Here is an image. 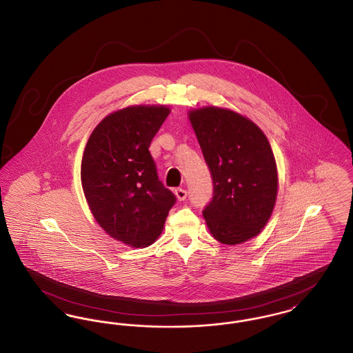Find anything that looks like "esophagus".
Wrapping results in <instances>:
<instances>
[{
  "mask_svg": "<svg viewBox=\"0 0 353 353\" xmlns=\"http://www.w3.org/2000/svg\"><path fill=\"white\" fill-rule=\"evenodd\" d=\"M174 194H176V197H177V200H179V201H184L185 199H186V196H188L186 190L183 189V188L176 189V190H174Z\"/></svg>",
  "mask_w": 353,
  "mask_h": 353,
  "instance_id": "1",
  "label": "esophagus"
}]
</instances>
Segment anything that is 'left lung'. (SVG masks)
<instances>
[{"label":"left lung","mask_w":353,"mask_h":353,"mask_svg":"<svg viewBox=\"0 0 353 353\" xmlns=\"http://www.w3.org/2000/svg\"><path fill=\"white\" fill-rule=\"evenodd\" d=\"M189 120L213 179V199L202 214L212 235L238 245L259 234L272 213L278 172L261 128L234 111L205 107Z\"/></svg>","instance_id":"obj_1"}]
</instances>
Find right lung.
Masks as SVG:
<instances>
[{
    "label": "right lung",
    "instance_id": "right-lung-1",
    "mask_svg": "<svg viewBox=\"0 0 353 353\" xmlns=\"http://www.w3.org/2000/svg\"><path fill=\"white\" fill-rule=\"evenodd\" d=\"M170 110L132 105L105 117L90 136L81 180L103 230L132 248H147L164 229L176 196L159 180L148 151Z\"/></svg>",
    "mask_w": 353,
    "mask_h": 353
}]
</instances>
